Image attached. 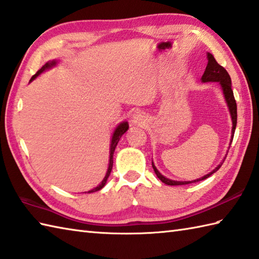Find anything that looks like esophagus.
<instances>
[{"instance_id": "obj_1", "label": "esophagus", "mask_w": 259, "mask_h": 259, "mask_svg": "<svg viewBox=\"0 0 259 259\" xmlns=\"http://www.w3.org/2000/svg\"><path fill=\"white\" fill-rule=\"evenodd\" d=\"M147 117L144 112H136L131 118V123L134 125H145L147 123Z\"/></svg>"}]
</instances>
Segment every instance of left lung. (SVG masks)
<instances>
[{"mask_svg":"<svg viewBox=\"0 0 259 259\" xmlns=\"http://www.w3.org/2000/svg\"><path fill=\"white\" fill-rule=\"evenodd\" d=\"M207 60H208L207 67H206L205 72H203V74L201 76V82H203V83H205V82H218L219 85H221V88H222L225 101H226V103H227V107H228L230 117H232V122H233L232 139H230V144H229V145H232L234 134H235V129H236V124H237V104H236L234 92L232 90V79H230V76H229L227 71L225 70V68H223L221 64L217 63V61L214 60V58H213L211 53L207 52ZM225 159H226V157L224 158L223 162L225 161ZM223 162L219 163L218 166L212 170V171H210L205 176H202L201 178H198V179L191 180V181H177V180H171L169 178H166L164 176H162L160 172L158 171V169L156 168L153 161H152V168H153V170H155L157 177L160 179L163 184L169 185V186H179V185L194 184V183H198V181L207 179L208 177H210L212 174L216 172L217 170L222 167Z\"/></svg>","mask_w":259,"mask_h":259,"instance_id":"obj_1","label":"left lung"}]
</instances>
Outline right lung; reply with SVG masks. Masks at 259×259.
Listing matches in <instances>:
<instances>
[{"mask_svg":"<svg viewBox=\"0 0 259 259\" xmlns=\"http://www.w3.org/2000/svg\"><path fill=\"white\" fill-rule=\"evenodd\" d=\"M59 63V60H52V61H49V62H47L45 65H43V67L37 71V72L32 76L31 78V80H30V82H32L33 80H34L36 76H38L40 75L41 73H43L45 72V71H47V70H50V69H52V68H54L56 67V65ZM129 129V123L126 122V121H122V122H120L117 126H115V129H114V131H113V134H112V137H111V142H110V157H109V166H108V170H107V172H106V176H104V178H103V180L101 181L100 184H99L96 188H93V189H91V190H89V191H87L85 194H91V192H95V191H98V190H100V189H102L104 186H106V184H107V180H108V178H109V176H110V174H111V170H112V166H113V153H114V150H115V147H117V145H118V142H119V140H120V138L121 137H122V135L123 134H125L126 133V130Z\"/></svg>","mask_w":259,"mask_h":259,"instance_id":"add662e5","label":"right lung"}]
</instances>
